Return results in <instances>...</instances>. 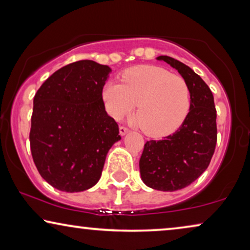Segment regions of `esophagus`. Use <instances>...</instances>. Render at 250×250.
<instances>
[{
    "instance_id": "1",
    "label": "esophagus",
    "mask_w": 250,
    "mask_h": 250,
    "mask_svg": "<svg viewBox=\"0 0 250 250\" xmlns=\"http://www.w3.org/2000/svg\"><path fill=\"white\" fill-rule=\"evenodd\" d=\"M128 131H129V129L127 127H125V126H121V127H119V134H121L122 136L127 134Z\"/></svg>"
}]
</instances>
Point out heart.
<instances>
[{"label":"heart","instance_id":"b5f03b06","mask_svg":"<svg viewBox=\"0 0 250 250\" xmlns=\"http://www.w3.org/2000/svg\"><path fill=\"white\" fill-rule=\"evenodd\" d=\"M109 115L122 121L136 110V122L146 135L172 134L186 121L190 92L186 81L157 66H136L122 74V84L109 82L102 90Z\"/></svg>","mask_w":250,"mask_h":250}]
</instances>
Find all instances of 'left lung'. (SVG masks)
<instances>
[{"mask_svg":"<svg viewBox=\"0 0 250 250\" xmlns=\"http://www.w3.org/2000/svg\"><path fill=\"white\" fill-rule=\"evenodd\" d=\"M157 60L165 61L186 81L190 110L172 135L146 141L139 166L146 186L172 192L190 186L209 165L217 141L216 109L210 88L189 66L167 56Z\"/></svg>","mask_w":250,"mask_h":250,"instance_id":"left-lung-1","label":"left lung"}]
</instances>
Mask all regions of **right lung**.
<instances>
[{
    "mask_svg": "<svg viewBox=\"0 0 250 250\" xmlns=\"http://www.w3.org/2000/svg\"><path fill=\"white\" fill-rule=\"evenodd\" d=\"M110 71L95 61H76L51 75L34 97L30 151L41 176L58 190L95 186L109 149L121 140L102 100Z\"/></svg>",
    "mask_w": 250,
    "mask_h": 250,
    "instance_id": "1",
    "label": "right lung"
}]
</instances>
